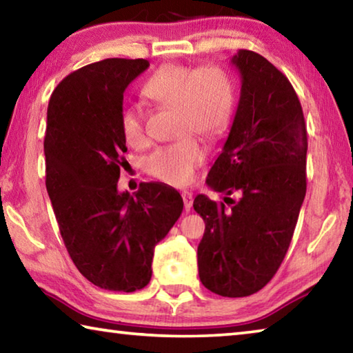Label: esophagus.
Instances as JSON below:
<instances>
[{
	"label": "esophagus",
	"instance_id": "esophagus-1",
	"mask_svg": "<svg viewBox=\"0 0 353 353\" xmlns=\"http://www.w3.org/2000/svg\"><path fill=\"white\" fill-rule=\"evenodd\" d=\"M182 198H183L185 210H190V208L193 207V194H191L190 191H182Z\"/></svg>",
	"mask_w": 353,
	"mask_h": 353
}]
</instances>
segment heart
<instances>
[{
	"instance_id": "b5f03b06",
	"label": "heart",
	"mask_w": 353,
	"mask_h": 353,
	"mask_svg": "<svg viewBox=\"0 0 353 353\" xmlns=\"http://www.w3.org/2000/svg\"><path fill=\"white\" fill-rule=\"evenodd\" d=\"M146 98L176 109V132L187 134L149 155L146 170L159 181L185 185L204 162L205 149L194 135L216 139L229 126L234 113V90L223 71L214 67L191 68L168 63L160 67L143 85ZM124 139L132 146L146 141L145 112L140 104H124L119 113Z\"/></svg>"
}]
</instances>
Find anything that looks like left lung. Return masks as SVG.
Listing matches in <instances>:
<instances>
[{
  "label": "left lung",
  "mask_w": 353,
  "mask_h": 353,
  "mask_svg": "<svg viewBox=\"0 0 353 353\" xmlns=\"http://www.w3.org/2000/svg\"><path fill=\"white\" fill-rule=\"evenodd\" d=\"M230 63L241 77L240 101L205 181L225 198L216 204L198 194L193 207L205 223L198 246L202 285L244 297L270 282L290 248L307 191L308 143L288 77L254 51L240 50ZM234 192L238 200L228 198Z\"/></svg>",
  "instance_id": "8db88e82"
}]
</instances>
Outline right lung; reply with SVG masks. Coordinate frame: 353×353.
Masks as SVG:
<instances>
[{"label": "right lung", "instance_id": "add662e5", "mask_svg": "<svg viewBox=\"0 0 353 353\" xmlns=\"http://www.w3.org/2000/svg\"><path fill=\"white\" fill-rule=\"evenodd\" d=\"M149 67L145 59H104L73 71L52 92L46 113V190L71 260L88 282L109 291L145 288L154 248L183 210L162 182L119 193L128 151L123 94Z\"/></svg>", "mask_w": 353, "mask_h": 353}]
</instances>
